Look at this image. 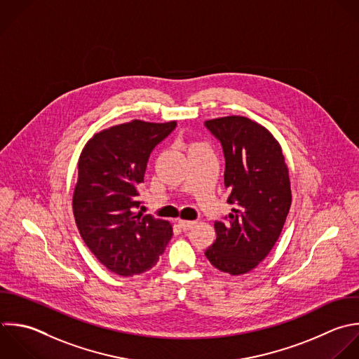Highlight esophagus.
Returning <instances> with one entry per match:
<instances>
[{
  "instance_id": "esophagus-1",
  "label": "esophagus",
  "mask_w": 359,
  "mask_h": 359,
  "mask_svg": "<svg viewBox=\"0 0 359 359\" xmlns=\"http://www.w3.org/2000/svg\"><path fill=\"white\" fill-rule=\"evenodd\" d=\"M195 223L196 222H194V220H178V224H180V227L184 230V231H187V230H191L194 226H195Z\"/></svg>"
}]
</instances>
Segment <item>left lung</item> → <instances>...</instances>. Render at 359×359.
Returning <instances> with one entry per match:
<instances>
[{
	"label": "left lung",
	"instance_id": "8db88e82",
	"mask_svg": "<svg viewBox=\"0 0 359 359\" xmlns=\"http://www.w3.org/2000/svg\"><path fill=\"white\" fill-rule=\"evenodd\" d=\"M223 147L227 199L234 205L215 222L216 240L205 251L222 272L243 275L272 250L289 213L292 194L282 149L268 129L244 116L205 122Z\"/></svg>",
	"mask_w": 359,
	"mask_h": 359
}]
</instances>
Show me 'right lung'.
I'll return each instance as SVG.
<instances>
[{
  "instance_id": "right-lung-1",
  "label": "right lung",
  "mask_w": 359,
  "mask_h": 359,
  "mask_svg": "<svg viewBox=\"0 0 359 359\" xmlns=\"http://www.w3.org/2000/svg\"><path fill=\"white\" fill-rule=\"evenodd\" d=\"M175 126V121L136 119L95 133L81 151L73 195L76 224L98 261L121 276L154 266L172 237L167 220L135 209L150 153Z\"/></svg>"
}]
</instances>
